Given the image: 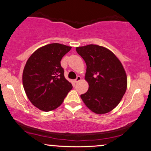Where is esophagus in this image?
<instances>
[{"label": "esophagus", "mask_w": 151, "mask_h": 151, "mask_svg": "<svg viewBox=\"0 0 151 151\" xmlns=\"http://www.w3.org/2000/svg\"><path fill=\"white\" fill-rule=\"evenodd\" d=\"M80 80H81V77L78 76H77V78H76V79H75V80H74V81H75L76 83H78V82L80 81Z\"/></svg>", "instance_id": "1"}]
</instances>
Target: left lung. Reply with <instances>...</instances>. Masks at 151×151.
Segmentation results:
<instances>
[{"label": "left lung", "mask_w": 151, "mask_h": 151, "mask_svg": "<svg viewBox=\"0 0 151 151\" xmlns=\"http://www.w3.org/2000/svg\"><path fill=\"white\" fill-rule=\"evenodd\" d=\"M87 65L85 80L89 89L80 95L90 110L103 114L116 107L127 89L124 68L116 55L105 47L94 44L76 48Z\"/></svg>", "instance_id": "1"}]
</instances>
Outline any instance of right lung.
I'll return each instance as SVG.
<instances>
[{
    "label": "right lung",
    "mask_w": 151,
    "mask_h": 151,
    "mask_svg": "<svg viewBox=\"0 0 151 151\" xmlns=\"http://www.w3.org/2000/svg\"><path fill=\"white\" fill-rule=\"evenodd\" d=\"M71 47L54 43L41 47L31 55L23 72L25 92L33 105L49 111L58 108L71 90L66 80L62 58Z\"/></svg>",
    "instance_id": "right-lung-1"
}]
</instances>
